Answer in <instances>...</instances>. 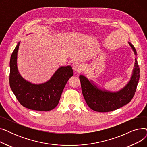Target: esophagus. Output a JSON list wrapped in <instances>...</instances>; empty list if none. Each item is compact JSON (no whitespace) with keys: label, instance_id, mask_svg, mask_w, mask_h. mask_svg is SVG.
Returning <instances> with one entry per match:
<instances>
[{"label":"esophagus","instance_id":"34e87169","mask_svg":"<svg viewBox=\"0 0 147 147\" xmlns=\"http://www.w3.org/2000/svg\"><path fill=\"white\" fill-rule=\"evenodd\" d=\"M72 67H73V69H74V71H75L78 72V71H80L82 69V66L78 62H75V63H74L73 64Z\"/></svg>","mask_w":147,"mask_h":147}]
</instances>
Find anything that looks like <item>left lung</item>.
I'll list each match as a JSON object with an SVG mask.
<instances>
[{
	"label": "left lung",
	"mask_w": 147,
	"mask_h": 147,
	"mask_svg": "<svg viewBox=\"0 0 147 147\" xmlns=\"http://www.w3.org/2000/svg\"><path fill=\"white\" fill-rule=\"evenodd\" d=\"M136 57V51L134 45L128 42ZM133 69L132 75L126 85L117 92H111L99 88L94 82L89 80L83 75H80L82 91L89 107L98 112H109L124 106L130 102L135 95L140 79V68L137 58Z\"/></svg>",
	"instance_id": "left-lung-1"
}]
</instances>
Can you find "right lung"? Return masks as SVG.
Returning <instances> with one entry per match:
<instances>
[{
  "instance_id": "1",
  "label": "right lung",
  "mask_w": 147,
  "mask_h": 147,
  "mask_svg": "<svg viewBox=\"0 0 147 147\" xmlns=\"http://www.w3.org/2000/svg\"><path fill=\"white\" fill-rule=\"evenodd\" d=\"M20 42L13 50L10 59L9 84L19 102L27 109L48 111L55 108L68 79L73 76L70 65L59 67L51 79L43 83L34 84L24 79L17 67V54Z\"/></svg>"
}]
</instances>
